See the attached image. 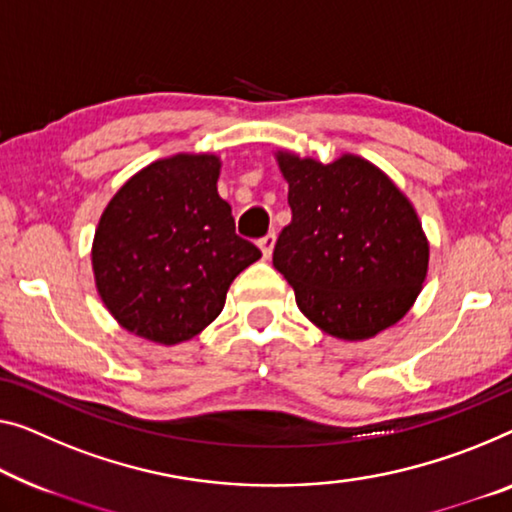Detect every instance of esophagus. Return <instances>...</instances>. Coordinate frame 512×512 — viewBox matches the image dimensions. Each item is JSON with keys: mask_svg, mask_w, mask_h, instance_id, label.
I'll list each match as a JSON object with an SVG mask.
<instances>
[{"mask_svg": "<svg viewBox=\"0 0 512 512\" xmlns=\"http://www.w3.org/2000/svg\"><path fill=\"white\" fill-rule=\"evenodd\" d=\"M273 246H276V232H269L266 236L259 239V248H262V255L269 259L273 253Z\"/></svg>", "mask_w": 512, "mask_h": 512, "instance_id": "esophagus-1", "label": "esophagus"}]
</instances>
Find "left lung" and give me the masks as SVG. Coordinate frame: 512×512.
Masks as SVG:
<instances>
[{
    "label": "left lung",
    "mask_w": 512,
    "mask_h": 512,
    "mask_svg": "<svg viewBox=\"0 0 512 512\" xmlns=\"http://www.w3.org/2000/svg\"><path fill=\"white\" fill-rule=\"evenodd\" d=\"M292 223L273 266L312 324L368 340L407 315L427 276L430 246L411 202L384 172L345 154L324 165L278 151Z\"/></svg>",
    "instance_id": "8db88e82"
}]
</instances>
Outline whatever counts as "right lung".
Here are the masks:
<instances>
[{
  "label": "right lung",
  "instance_id": "1",
  "mask_svg": "<svg viewBox=\"0 0 512 512\" xmlns=\"http://www.w3.org/2000/svg\"><path fill=\"white\" fill-rule=\"evenodd\" d=\"M218 174L211 154L156 160L105 207L91 264L105 308L126 331L160 345L190 340L220 315L232 280L262 257L234 232Z\"/></svg>",
  "mask_w": 512,
  "mask_h": 512
}]
</instances>
